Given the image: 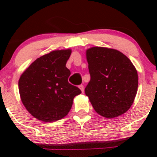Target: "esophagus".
Listing matches in <instances>:
<instances>
[{
    "instance_id": "obj_1",
    "label": "esophagus",
    "mask_w": 157,
    "mask_h": 157,
    "mask_svg": "<svg viewBox=\"0 0 157 157\" xmlns=\"http://www.w3.org/2000/svg\"><path fill=\"white\" fill-rule=\"evenodd\" d=\"M78 88L80 89V90H81V91L82 92H84V86L83 85H79L78 86Z\"/></svg>"
}]
</instances>
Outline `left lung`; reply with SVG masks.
Returning <instances> with one entry per match:
<instances>
[{"label": "left lung", "instance_id": "obj_1", "mask_svg": "<svg viewBox=\"0 0 157 157\" xmlns=\"http://www.w3.org/2000/svg\"><path fill=\"white\" fill-rule=\"evenodd\" d=\"M90 80L85 88L94 109L104 117L125 113L138 90V72L120 51L103 47L86 50Z\"/></svg>", "mask_w": 157, "mask_h": 157}]
</instances>
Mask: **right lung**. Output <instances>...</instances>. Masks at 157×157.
<instances>
[{"instance_id":"1","label":"right lung","mask_w":157,"mask_h":157,"mask_svg":"<svg viewBox=\"0 0 157 157\" xmlns=\"http://www.w3.org/2000/svg\"><path fill=\"white\" fill-rule=\"evenodd\" d=\"M71 49L52 51L37 58L19 80V91L27 110L37 120L54 122L67 115L75 96L82 93L68 82L66 63Z\"/></svg>"}]
</instances>
